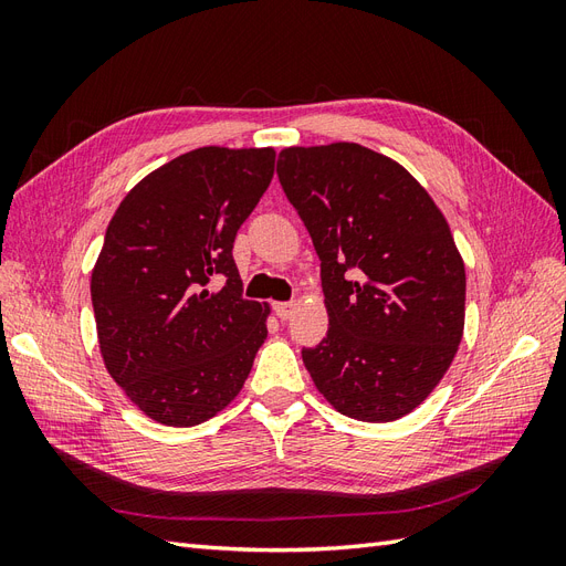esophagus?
Listing matches in <instances>:
<instances>
[{
    "label": "esophagus",
    "mask_w": 566,
    "mask_h": 566,
    "mask_svg": "<svg viewBox=\"0 0 566 566\" xmlns=\"http://www.w3.org/2000/svg\"><path fill=\"white\" fill-rule=\"evenodd\" d=\"M273 310H276V316L281 321H287L295 312V302H276V304H273Z\"/></svg>",
    "instance_id": "obj_1"
}]
</instances>
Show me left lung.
<instances>
[{"label":"left lung","instance_id":"1","mask_svg":"<svg viewBox=\"0 0 566 566\" xmlns=\"http://www.w3.org/2000/svg\"><path fill=\"white\" fill-rule=\"evenodd\" d=\"M279 179L321 260L331 328L302 352L316 389L354 420L408 416L465 328V262L447 217L406 167L349 142L283 148Z\"/></svg>","mask_w":566,"mask_h":566}]
</instances>
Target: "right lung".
Returning a JSON list of instances; mask_svg holds the SVG:
<instances>
[{
	"mask_svg": "<svg viewBox=\"0 0 566 566\" xmlns=\"http://www.w3.org/2000/svg\"><path fill=\"white\" fill-rule=\"evenodd\" d=\"M273 163L269 146L188 150L146 175L111 219L92 269L98 349L150 420L200 424L248 380L271 306L243 300L231 250Z\"/></svg>",
	"mask_w": 566,
	"mask_h": 566,
	"instance_id": "obj_1",
	"label": "right lung"
}]
</instances>
